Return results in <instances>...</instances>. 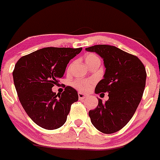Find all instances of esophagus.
<instances>
[{"label": "esophagus", "mask_w": 160, "mask_h": 160, "mask_svg": "<svg viewBox=\"0 0 160 160\" xmlns=\"http://www.w3.org/2000/svg\"><path fill=\"white\" fill-rule=\"evenodd\" d=\"M78 98H79V99H84L85 98L88 97V95H87V94H84L81 92H78Z\"/></svg>", "instance_id": "obj_1"}]
</instances>
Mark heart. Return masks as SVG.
I'll list each match as a JSON object with an SVG mask.
<instances>
[{"instance_id":"heart-1","label":"heart","mask_w":160,"mask_h":160,"mask_svg":"<svg viewBox=\"0 0 160 160\" xmlns=\"http://www.w3.org/2000/svg\"><path fill=\"white\" fill-rule=\"evenodd\" d=\"M85 63L88 64L91 63V62H94V61L95 60H99V58H98L96 55H95V54L90 53L85 56ZM72 85H73L75 88L80 90L81 92H85L90 88V87H91L92 85V82L91 81L86 79H77L72 82Z\"/></svg>"}]
</instances>
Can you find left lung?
<instances>
[{
    "mask_svg": "<svg viewBox=\"0 0 160 160\" xmlns=\"http://www.w3.org/2000/svg\"><path fill=\"white\" fill-rule=\"evenodd\" d=\"M95 52L104 62V78L97 84L95 92H108V99H98V106L88 116L94 126L105 134L116 132L131 119L140 102L146 72L136 56L115 46L98 44L86 48Z\"/></svg>",
    "mask_w": 160,
    "mask_h": 160,
    "instance_id": "obj_1",
    "label": "left lung"
}]
</instances>
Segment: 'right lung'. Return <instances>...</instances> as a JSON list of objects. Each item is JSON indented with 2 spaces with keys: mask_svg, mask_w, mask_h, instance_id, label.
<instances>
[{
  "mask_svg": "<svg viewBox=\"0 0 160 160\" xmlns=\"http://www.w3.org/2000/svg\"><path fill=\"white\" fill-rule=\"evenodd\" d=\"M82 48H44L21 57L13 72L14 86L26 113L38 126L52 130L66 122L71 105L78 100L71 86L58 95L52 87L63 77L69 61Z\"/></svg>",
  "mask_w": 160,
  "mask_h": 160,
  "instance_id": "add662e5",
  "label": "right lung"
}]
</instances>
